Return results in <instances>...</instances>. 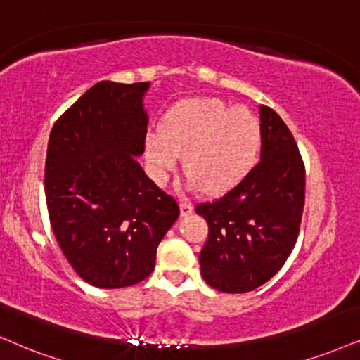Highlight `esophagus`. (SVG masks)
<instances>
[{"mask_svg": "<svg viewBox=\"0 0 360 360\" xmlns=\"http://www.w3.org/2000/svg\"><path fill=\"white\" fill-rule=\"evenodd\" d=\"M179 206H181V216H189V214L194 211L193 204H191L188 199H181Z\"/></svg>", "mask_w": 360, "mask_h": 360, "instance_id": "1", "label": "esophagus"}]
</instances>
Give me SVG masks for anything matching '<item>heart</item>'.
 <instances>
[{"instance_id": "obj_1", "label": "heart", "mask_w": 360, "mask_h": 360, "mask_svg": "<svg viewBox=\"0 0 360 360\" xmlns=\"http://www.w3.org/2000/svg\"><path fill=\"white\" fill-rule=\"evenodd\" d=\"M261 124L245 108L217 98H193L166 112L161 129L146 138V158L159 179L174 171L184 154V171L204 193L233 188L256 162Z\"/></svg>"}]
</instances>
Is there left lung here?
<instances>
[{
	"label": "left lung",
	"mask_w": 360,
	"mask_h": 360,
	"mask_svg": "<svg viewBox=\"0 0 360 360\" xmlns=\"http://www.w3.org/2000/svg\"><path fill=\"white\" fill-rule=\"evenodd\" d=\"M261 161L238 186L195 212L209 234L199 254L204 281L239 294L266 284L284 266L299 236L306 169L289 127L261 106Z\"/></svg>",
	"instance_id": "obj_1"
}]
</instances>
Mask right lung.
Instances as JSON below:
<instances>
[{"instance_id": "add662e5", "label": "right lung", "mask_w": 360, "mask_h": 360, "mask_svg": "<svg viewBox=\"0 0 360 360\" xmlns=\"http://www.w3.org/2000/svg\"><path fill=\"white\" fill-rule=\"evenodd\" d=\"M149 83L94 84L49 134L44 193L53 233L72 269L94 288L120 289L151 274L179 206L146 176Z\"/></svg>"}]
</instances>
